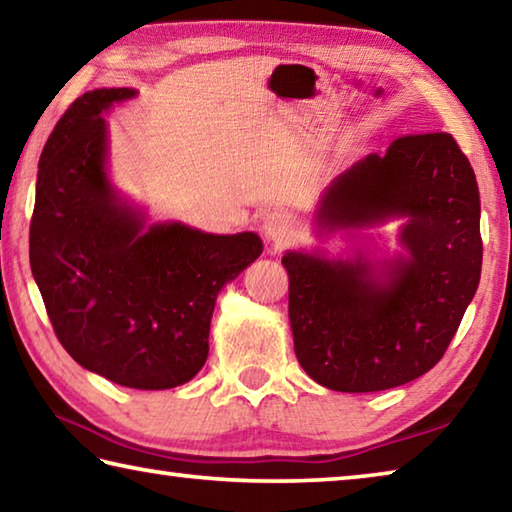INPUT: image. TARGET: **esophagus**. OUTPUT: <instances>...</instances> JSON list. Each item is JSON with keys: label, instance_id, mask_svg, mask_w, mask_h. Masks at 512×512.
<instances>
[{"label": "esophagus", "instance_id": "34e87169", "mask_svg": "<svg viewBox=\"0 0 512 512\" xmlns=\"http://www.w3.org/2000/svg\"><path fill=\"white\" fill-rule=\"evenodd\" d=\"M262 232L264 237L271 241L275 246L287 244V241L293 237V223L287 214L282 212H271L264 216L262 221Z\"/></svg>", "mask_w": 512, "mask_h": 512}]
</instances>
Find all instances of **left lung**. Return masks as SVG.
<instances>
[{"label":"left lung","instance_id":"left-lung-1","mask_svg":"<svg viewBox=\"0 0 512 512\" xmlns=\"http://www.w3.org/2000/svg\"><path fill=\"white\" fill-rule=\"evenodd\" d=\"M406 219V255L327 259L289 250V320L300 366L341 393L386 391L443 359L481 280L479 185L449 133L397 137L325 189L320 230Z\"/></svg>","mask_w":512,"mask_h":512}]
</instances>
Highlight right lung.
I'll return each instance as SVG.
<instances>
[{
  "label": "right lung",
  "mask_w": 512,
  "mask_h": 512,
  "mask_svg": "<svg viewBox=\"0 0 512 512\" xmlns=\"http://www.w3.org/2000/svg\"><path fill=\"white\" fill-rule=\"evenodd\" d=\"M135 94L85 92L58 119L38 162L29 259L69 357L119 386L164 391L203 368L216 296L264 246L255 232L146 228L119 198L101 112Z\"/></svg>",
  "instance_id": "right-lung-1"
}]
</instances>
